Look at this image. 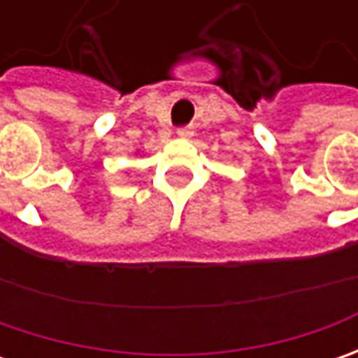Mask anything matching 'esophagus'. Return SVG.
Here are the masks:
<instances>
[{
	"label": "esophagus",
	"mask_w": 358,
	"mask_h": 358,
	"mask_svg": "<svg viewBox=\"0 0 358 358\" xmlns=\"http://www.w3.org/2000/svg\"><path fill=\"white\" fill-rule=\"evenodd\" d=\"M193 133H195L193 127H181V129L177 131V137H179V139H191Z\"/></svg>",
	"instance_id": "esophagus-1"
}]
</instances>
